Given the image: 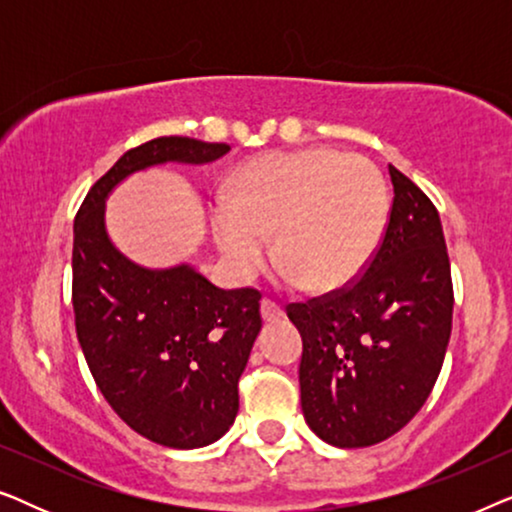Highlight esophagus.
<instances>
[{"mask_svg": "<svg viewBox=\"0 0 512 512\" xmlns=\"http://www.w3.org/2000/svg\"><path fill=\"white\" fill-rule=\"evenodd\" d=\"M261 317L265 324H272V321H279L284 317V310L279 305L272 303V300H263L261 303Z\"/></svg>", "mask_w": 512, "mask_h": 512, "instance_id": "obj_1", "label": "esophagus"}]
</instances>
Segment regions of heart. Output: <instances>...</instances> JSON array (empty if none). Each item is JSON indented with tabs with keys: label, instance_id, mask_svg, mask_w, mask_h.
I'll use <instances>...</instances> for the list:
<instances>
[{
	"label": "heart",
	"instance_id": "1",
	"mask_svg": "<svg viewBox=\"0 0 512 512\" xmlns=\"http://www.w3.org/2000/svg\"><path fill=\"white\" fill-rule=\"evenodd\" d=\"M389 191L375 163L328 146L268 153L235 174L230 200L212 209L216 249L237 279L272 251L289 284L314 291L356 282L380 249Z\"/></svg>",
	"mask_w": 512,
	"mask_h": 512
}]
</instances>
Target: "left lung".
<instances>
[{
    "label": "left lung",
    "mask_w": 512,
    "mask_h": 512,
    "mask_svg": "<svg viewBox=\"0 0 512 512\" xmlns=\"http://www.w3.org/2000/svg\"><path fill=\"white\" fill-rule=\"evenodd\" d=\"M387 233L349 289L289 305L303 338L300 405L335 447H368L401 431L429 398L452 333V277L440 216L389 165Z\"/></svg>",
    "instance_id": "left-lung-1"
}]
</instances>
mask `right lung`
Instances as JSON below:
<instances>
[{"instance_id": "1", "label": "right lung", "mask_w": 512, "mask_h": 512, "mask_svg": "<svg viewBox=\"0 0 512 512\" xmlns=\"http://www.w3.org/2000/svg\"><path fill=\"white\" fill-rule=\"evenodd\" d=\"M228 144L158 137L90 188L74 221L72 303L83 356L118 417L174 450L212 445L233 426L237 382L261 331L254 289L226 291L193 265L144 268L107 233V198L149 167L205 165Z\"/></svg>"}]
</instances>
